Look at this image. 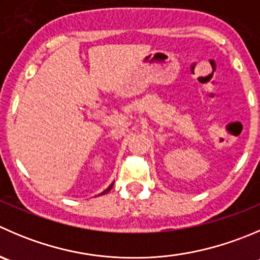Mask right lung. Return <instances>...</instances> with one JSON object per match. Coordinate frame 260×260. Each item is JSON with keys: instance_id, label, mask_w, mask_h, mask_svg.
Wrapping results in <instances>:
<instances>
[{"instance_id": "add662e5", "label": "right lung", "mask_w": 260, "mask_h": 260, "mask_svg": "<svg viewBox=\"0 0 260 260\" xmlns=\"http://www.w3.org/2000/svg\"><path fill=\"white\" fill-rule=\"evenodd\" d=\"M113 185H114V183H112V184H110V185H109V186H108V188H107V189H105V190H104V191H102V193H100V196H103V194L108 193V191H109V190H110V189H112V188H113Z\"/></svg>"}]
</instances>
